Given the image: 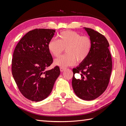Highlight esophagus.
I'll list each match as a JSON object with an SVG mask.
<instances>
[{
    "instance_id": "obj_1",
    "label": "esophagus",
    "mask_w": 126,
    "mask_h": 126,
    "mask_svg": "<svg viewBox=\"0 0 126 126\" xmlns=\"http://www.w3.org/2000/svg\"><path fill=\"white\" fill-rule=\"evenodd\" d=\"M65 69H66L65 68H64V67H60V71H62V72Z\"/></svg>"
}]
</instances>
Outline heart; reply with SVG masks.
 Here are the masks:
<instances>
[{"mask_svg":"<svg viewBox=\"0 0 126 126\" xmlns=\"http://www.w3.org/2000/svg\"><path fill=\"white\" fill-rule=\"evenodd\" d=\"M92 46L89 37L67 30L59 34V40L54 38L49 41L48 48L54 57H58L66 49V54L55 60L56 65L66 67L74 65L76 60L78 63L85 61L90 54Z\"/></svg>","mask_w":126,"mask_h":126,"instance_id":"heart-1","label":"heart"}]
</instances>
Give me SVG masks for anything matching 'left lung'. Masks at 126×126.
<instances>
[{"label": "left lung", "mask_w": 126, "mask_h": 126, "mask_svg": "<svg viewBox=\"0 0 126 126\" xmlns=\"http://www.w3.org/2000/svg\"><path fill=\"white\" fill-rule=\"evenodd\" d=\"M85 29L92 40V48L87 58L72 69V86L79 98L92 100L99 97L108 87L112 71V58L106 38L92 29ZM76 73H81V79L74 77Z\"/></svg>", "instance_id": "left-lung-1"}]
</instances>
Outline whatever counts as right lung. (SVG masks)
Listing matches in <instances>:
<instances>
[{"instance_id":"obj_1","label":"right lung","mask_w":126,"mask_h":126,"mask_svg":"<svg viewBox=\"0 0 126 126\" xmlns=\"http://www.w3.org/2000/svg\"><path fill=\"white\" fill-rule=\"evenodd\" d=\"M55 31L44 28L30 30L15 47L12 74L20 93L30 100L37 102L46 98L60 74L58 66L45 70L53 63L48 44Z\"/></svg>"}]
</instances>
